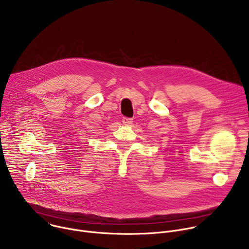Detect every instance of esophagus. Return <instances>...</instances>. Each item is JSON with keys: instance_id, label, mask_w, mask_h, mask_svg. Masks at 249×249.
<instances>
[{"instance_id": "esophagus-1", "label": "esophagus", "mask_w": 249, "mask_h": 249, "mask_svg": "<svg viewBox=\"0 0 249 249\" xmlns=\"http://www.w3.org/2000/svg\"><path fill=\"white\" fill-rule=\"evenodd\" d=\"M122 122L125 126H130L133 123V119L132 118H128V117H123Z\"/></svg>"}]
</instances>
